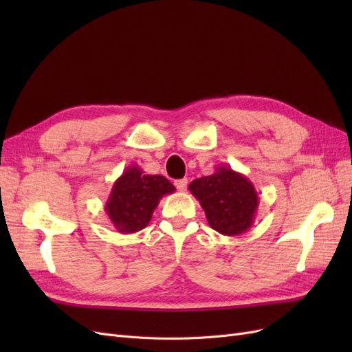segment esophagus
I'll return each instance as SVG.
<instances>
[{
    "label": "esophagus",
    "mask_w": 352,
    "mask_h": 352,
    "mask_svg": "<svg viewBox=\"0 0 352 352\" xmlns=\"http://www.w3.org/2000/svg\"><path fill=\"white\" fill-rule=\"evenodd\" d=\"M175 186L177 188V190H180V192H185L186 186H188V179H177V180H175Z\"/></svg>",
    "instance_id": "esophagus-1"
}]
</instances>
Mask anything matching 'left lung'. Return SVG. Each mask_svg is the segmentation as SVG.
Returning a JSON list of instances; mask_svg holds the SVG:
<instances>
[{
  "mask_svg": "<svg viewBox=\"0 0 352 352\" xmlns=\"http://www.w3.org/2000/svg\"><path fill=\"white\" fill-rule=\"evenodd\" d=\"M189 190L206 211L208 225L221 235L236 236L252 226L258 194L242 173L217 166L212 175L192 180Z\"/></svg>",
  "mask_w": 352,
  "mask_h": 352,
  "instance_id": "obj_1",
  "label": "left lung"
}]
</instances>
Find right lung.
Returning a JSON list of instances; mask_svg holds the SVG:
<instances>
[{
    "mask_svg": "<svg viewBox=\"0 0 352 352\" xmlns=\"http://www.w3.org/2000/svg\"><path fill=\"white\" fill-rule=\"evenodd\" d=\"M175 190L164 176L145 175L140 166L132 164L114 182L105 212L117 232H140L150 223L160 199Z\"/></svg>",
    "mask_w": 352,
    "mask_h": 352,
    "instance_id": "1",
    "label": "right lung"
}]
</instances>
